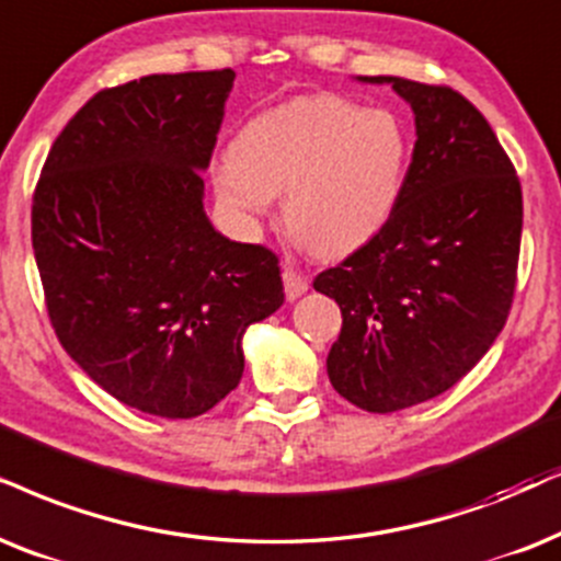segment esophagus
<instances>
[{
    "mask_svg": "<svg viewBox=\"0 0 561 561\" xmlns=\"http://www.w3.org/2000/svg\"><path fill=\"white\" fill-rule=\"evenodd\" d=\"M282 282H285V295L287 300H297V297H302L308 293V279L300 276L293 268H285V274H282Z\"/></svg>",
    "mask_w": 561,
    "mask_h": 561,
    "instance_id": "34e87169",
    "label": "esophagus"
}]
</instances>
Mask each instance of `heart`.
I'll return each mask as SVG.
<instances>
[{
    "mask_svg": "<svg viewBox=\"0 0 561 561\" xmlns=\"http://www.w3.org/2000/svg\"><path fill=\"white\" fill-rule=\"evenodd\" d=\"M411 141L391 111L305 95L253 116L211 165L225 211L256 222L285 196V225L323 259L370 243L399 209Z\"/></svg>",
    "mask_w": 561,
    "mask_h": 561,
    "instance_id": "1",
    "label": "heart"
}]
</instances>
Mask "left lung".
<instances>
[{"label": "left lung", "instance_id": "1", "mask_svg": "<svg viewBox=\"0 0 561 561\" xmlns=\"http://www.w3.org/2000/svg\"><path fill=\"white\" fill-rule=\"evenodd\" d=\"M391 84L416 126L391 222L344 264L316 276L342 308L325 370L373 414L416 407L463 378L507 321L520 253V181L486 118L450 88Z\"/></svg>", "mask_w": 561, "mask_h": 561}]
</instances>
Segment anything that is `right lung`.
I'll use <instances>...</instances> for the list:
<instances>
[{
	"instance_id": "add662e5",
	"label": "right lung",
	"mask_w": 561,
	"mask_h": 561,
	"mask_svg": "<svg viewBox=\"0 0 561 561\" xmlns=\"http://www.w3.org/2000/svg\"><path fill=\"white\" fill-rule=\"evenodd\" d=\"M219 72L101 90L64 126L33 196V251L64 350L103 391L191 420L243 378V336L285 302L272 251L204 211L225 103Z\"/></svg>"
}]
</instances>
